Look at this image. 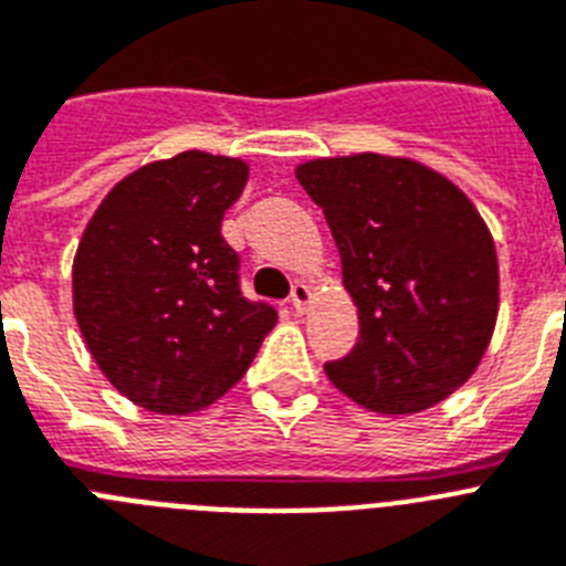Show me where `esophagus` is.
Segmentation results:
<instances>
[{
  "label": "esophagus",
  "mask_w": 566,
  "mask_h": 566,
  "mask_svg": "<svg viewBox=\"0 0 566 566\" xmlns=\"http://www.w3.org/2000/svg\"><path fill=\"white\" fill-rule=\"evenodd\" d=\"M311 287L304 282H296L293 284V293H290V304H293V311L296 313H304L307 311V304H311Z\"/></svg>",
  "instance_id": "esophagus-1"
}]
</instances>
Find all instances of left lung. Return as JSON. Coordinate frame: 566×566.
I'll return each mask as SVG.
<instances>
[{"label": "left lung", "mask_w": 566, "mask_h": 566, "mask_svg": "<svg viewBox=\"0 0 566 566\" xmlns=\"http://www.w3.org/2000/svg\"><path fill=\"white\" fill-rule=\"evenodd\" d=\"M296 179L324 210L358 311V342L324 373L381 416L453 396L481 365L499 318V259L475 205L405 156L311 159Z\"/></svg>", "instance_id": "8db88e82"}]
</instances>
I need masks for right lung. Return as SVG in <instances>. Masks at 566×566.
<instances>
[{"label":"right lung","instance_id":"add662e5","mask_svg":"<svg viewBox=\"0 0 566 566\" xmlns=\"http://www.w3.org/2000/svg\"><path fill=\"white\" fill-rule=\"evenodd\" d=\"M242 159L185 150L113 185L73 255V316L93 361L134 405L205 410L248 373L276 324L239 290L222 239L242 196Z\"/></svg>","mask_w":566,"mask_h":566}]
</instances>
